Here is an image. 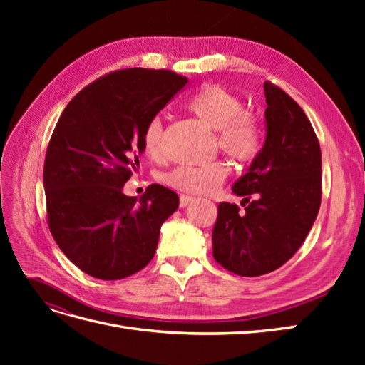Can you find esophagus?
<instances>
[{
    "mask_svg": "<svg viewBox=\"0 0 365 365\" xmlns=\"http://www.w3.org/2000/svg\"><path fill=\"white\" fill-rule=\"evenodd\" d=\"M193 201H195V197H193V196L181 195V196H180V207H181V208H184V207H187L189 204H192Z\"/></svg>",
    "mask_w": 365,
    "mask_h": 365,
    "instance_id": "1",
    "label": "esophagus"
}]
</instances>
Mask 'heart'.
<instances>
[{"label": "heart", "instance_id": "heart-1", "mask_svg": "<svg viewBox=\"0 0 365 365\" xmlns=\"http://www.w3.org/2000/svg\"><path fill=\"white\" fill-rule=\"evenodd\" d=\"M190 111L216 130V145L239 164H251L262 149L259 118L247 111L236 93L222 85H210L189 102ZM163 115H152L143 130V145L152 157H158L164 145ZM230 165L224 160L202 165H178L163 176L165 185L175 190L207 195L225 181Z\"/></svg>", "mask_w": 365, "mask_h": 365}]
</instances>
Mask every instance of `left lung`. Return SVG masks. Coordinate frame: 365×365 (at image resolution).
I'll return each instance as SVG.
<instances>
[{"label": "left lung", "mask_w": 365, "mask_h": 365, "mask_svg": "<svg viewBox=\"0 0 365 365\" xmlns=\"http://www.w3.org/2000/svg\"><path fill=\"white\" fill-rule=\"evenodd\" d=\"M267 138L236 181L242 207L220 202L213 257L242 277L280 268L298 251L322 204V149L311 121L282 88L264 82Z\"/></svg>", "instance_id": "left-lung-1"}]
</instances>
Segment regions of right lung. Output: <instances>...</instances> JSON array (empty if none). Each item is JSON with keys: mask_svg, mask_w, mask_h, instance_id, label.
Wrapping results in <instances>:
<instances>
[{"mask_svg": "<svg viewBox=\"0 0 365 365\" xmlns=\"http://www.w3.org/2000/svg\"><path fill=\"white\" fill-rule=\"evenodd\" d=\"M189 79L169 70L102 76L63 109L43 163L47 222L58 247L94 279L120 280L155 254L160 228L180 205L150 184L137 201L123 193L145 150L143 130Z\"/></svg>", "mask_w": 365, "mask_h": 365, "instance_id": "1", "label": "right lung"}]
</instances>
